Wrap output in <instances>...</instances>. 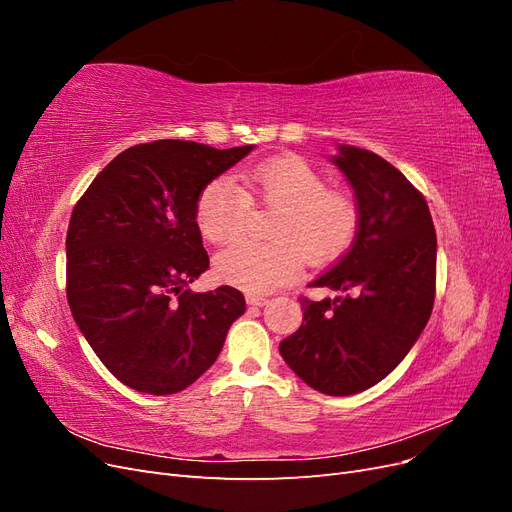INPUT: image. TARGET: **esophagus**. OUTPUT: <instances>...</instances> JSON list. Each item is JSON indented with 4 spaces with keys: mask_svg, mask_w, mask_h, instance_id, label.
<instances>
[{
    "mask_svg": "<svg viewBox=\"0 0 512 512\" xmlns=\"http://www.w3.org/2000/svg\"><path fill=\"white\" fill-rule=\"evenodd\" d=\"M245 301H247V305H256V307H262V305L269 303V299L262 297V294H247Z\"/></svg>",
    "mask_w": 512,
    "mask_h": 512,
    "instance_id": "1",
    "label": "esophagus"
}]
</instances>
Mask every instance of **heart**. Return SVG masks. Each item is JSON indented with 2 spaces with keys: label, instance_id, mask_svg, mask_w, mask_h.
I'll return each instance as SVG.
<instances>
[{
  "label": "heart",
  "instance_id": "obj_1",
  "mask_svg": "<svg viewBox=\"0 0 512 512\" xmlns=\"http://www.w3.org/2000/svg\"><path fill=\"white\" fill-rule=\"evenodd\" d=\"M239 185L220 177L205 185L196 203V224L211 243L237 239L250 215V200L280 209L271 226L273 243L243 241L215 258L222 282L247 292H271L301 271L309 260H329L344 252L359 226L354 200L327 190V179L309 162L282 156L239 175Z\"/></svg>",
  "mask_w": 512,
  "mask_h": 512
}]
</instances>
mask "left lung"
Here are the masks:
<instances>
[{"label": "left lung", "instance_id": "obj_1", "mask_svg": "<svg viewBox=\"0 0 512 512\" xmlns=\"http://www.w3.org/2000/svg\"><path fill=\"white\" fill-rule=\"evenodd\" d=\"M356 196L350 250L309 286L335 299H301L303 324L280 344L307 386L346 397L378 384L421 337L436 297V230L423 194L374 151L339 145L329 158Z\"/></svg>", "mask_w": 512, "mask_h": 512}]
</instances>
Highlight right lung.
Segmentation results:
<instances>
[{
    "label": "right lung",
    "mask_w": 512,
    "mask_h": 512,
    "mask_svg": "<svg viewBox=\"0 0 512 512\" xmlns=\"http://www.w3.org/2000/svg\"><path fill=\"white\" fill-rule=\"evenodd\" d=\"M254 145H134L76 203L66 237L74 322L111 374L134 391L173 395L215 363L245 312L232 286L190 292L209 269L196 224L200 192Z\"/></svg>",
    "instance_id": "right-lung-1"
}]
</instances>
